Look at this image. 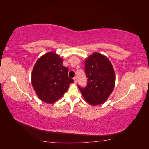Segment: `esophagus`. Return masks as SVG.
Returning <instances> with one entry per match:
<instances>
[{"label": "esophagus", "mask_w": 149, "mask_h": 149, "mask_svg": "<svg viewBox=\"0 0 149 149\" xmlns=\"http://www.w3.org/2000/svg\"><path fill=\"white\" fill-rule=\"evenodd\" d=\"M73 80H74V83H77V78H76V77H74V78H73Z\"/></svg>", "instance_id": "esophagus-1"}]
</instances>
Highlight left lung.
Returning a JSON list of instances; mask_svg holds the SVG:
<instances>
[{"instance_id": "1", "label": "left lung", "mask_w": 149, "mask_h": 149, "mask_svg": "<svg viewBox=\"0 0 149 149\" xmlns=\"http://www.w3.org/2000/svg\"><path fill=\"white\" fill-rule=\"evenodd\" d=\"M88 83L78 88L84 100L93 106L104 103L115 86L116 76L111 61L104 55L95 52L84 61Z\"/></svg>"}]
</instances>
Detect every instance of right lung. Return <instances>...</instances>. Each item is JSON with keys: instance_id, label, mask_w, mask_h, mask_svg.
<instances>
[{"instance_id": "obj_1", "label": "right lung", "mask_w": 149, "mask_h": 149, "mask_svg": "<svg viewBox=\"0 0 149 149\" xmlns=\"http://www.w3.org/2000/svg\"><path fill=\"white\" fill-rule=\"evenodd\" d=\"M63 58L55 52L45 54L36 62L31 73V84L40 100L49 104L58 101L68 89L73 79Z\"/></svg>"}]
</instances>
